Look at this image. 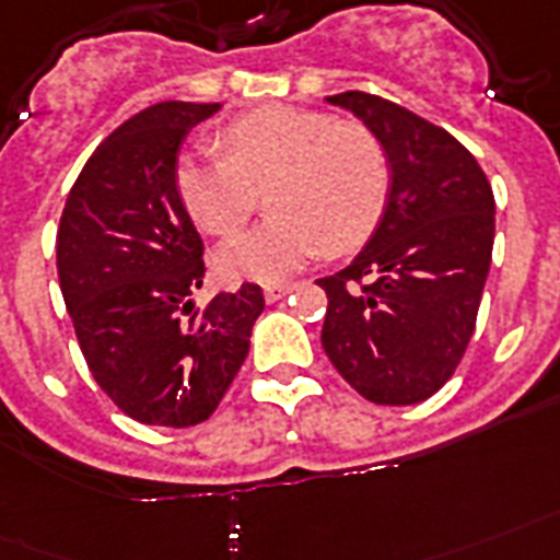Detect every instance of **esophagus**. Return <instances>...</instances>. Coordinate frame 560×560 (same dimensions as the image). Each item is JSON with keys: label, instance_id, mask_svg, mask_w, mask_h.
I'll list each match as a JSON object with an SVG mask.
<instances>
[{"label": "esophagus", "instance_id": "esophagus-1", "mask_svg": "<svg viewBox=\"0 0 560 560\" xmlns=\"http://www.w3.org/2000/svg\"><path fill=\"white\" fill-rule=\"evenodd\" d=\"M292 292V285H262V294H266V301L268 303H275V301H283L285 294Z\"/></svg>", "mask_w": 560, "mask_h": 560}]
</instances>
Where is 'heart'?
Instances as JSON below:
<instances>
[{
	"instance_id": "b5f03b06",
	"label": "heart",
	"mask_w": 560,
	"mask_h": 560,
	"mask_svg": "<svg viewBox=\"0 0 560 560\" xmlns=\"http://www.w3.org/2000/svg\"><path fill=\"white\" fill-rule=\"evenodd\" d=\"M221 158L186 154L175 184L201 231L228 240L266 198L259 228L221 245L215 268L228 280L275 283L318 250L362 248L383 221L392 168L383 142L359 122L268 104L215 131Z\"/></svg>"
}]
</instances>
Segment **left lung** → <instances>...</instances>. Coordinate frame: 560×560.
I'll return each instance as SVG.
<instances>
[{
    "label": "left lung",
    "mask_w": 560,
    "mask_h": 560,
    "mask_svg": "<svg viewBox=\"0 0 560 560\" xmlns=\"http://www.w3.org/2000/svg\"><path fill=\"white\" fill-rule=\"evenodd\" d=\"M380 137L392 189L383 221L327 292L320 345L365 400L415 406L453 376L491 268L497 203L470 151L380 95H327Z\"/></svg>",
    "instance_id": "left-lung-1"
}]
</instances>
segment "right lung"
Wrapping results in <instances>:
<instances>
[{"label":"right lung","instance_id":"obj_1","mask_svg":"<svg viewBox=\"0 0 560 560\" xmlns=\"http://www.w3.org/2000/svg\"><path fill=\"white\" fill-rule=\"evenodd\" d=\"M221 104L160 102L93 151L58 228V277L86 368L149 427H195L248 357L266 306L245 283L203 310V242L177 195V154Z\"/></svg>","mask_w":560,"mask_h":560}]
</instances>
